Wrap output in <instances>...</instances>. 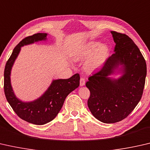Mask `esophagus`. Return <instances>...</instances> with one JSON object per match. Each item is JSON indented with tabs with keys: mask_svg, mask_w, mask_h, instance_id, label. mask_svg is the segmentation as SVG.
<instances>
[{
	"mask_svg": "<svg viewBox=\"0 0 150 150\" xmlns=\"http://www.w3.org/2000/svg\"><path fill=\"white\" fill-rule=\"evenodd\" d=\"M85 82H86L85 78H81L80 80V86H84L85 85Z\"/></svg>",
	"mask_w": 150,
	"mask_h": 150,
	"instance_id": "obj_1",
	"label": "esophagus"
}]
</instances>
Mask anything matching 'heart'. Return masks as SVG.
Instances as JSON below:
<instances>
[{
	"instance_id": "heart-1",
	"label": "heart",
	"mask_w": 150,
	"mask_h": 150,
	"mask_svg": "<svg viewBox=\"0 0 150 150\" xmlns=\"http://www.w3.org/2000/svg\"><path fill=\"white\" fill-rule=\"evenodd\" d=\"M99 45V42H90L84 46L81 52L82 56H88L95 52L88 62V65L91 68H97L102 65L108 53V48L107 46L102 45L98 47Z\"/></svg>"
}]
</instances>
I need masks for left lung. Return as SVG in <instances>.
<instances>
[{
	"instance_id": "1",
	"label": "left lung",
	"mask_w": 150,
	"mask_h": 150,
	"mask_svg": "<svg viewBox=\"0 0 150 150\" xmlns=\"http://www.w3.org/2000/svg\"><path fill=\"white\" fill-rule=\"evenodd\" d=\"M116 43L114 53L86 84L90 96L88 106L96 118L105 124L122 121L140 101L146 82V62L134 41L125 34L111 31ZM119 65L123 74L108 77Z\"/></svg>"
}]
</instances>
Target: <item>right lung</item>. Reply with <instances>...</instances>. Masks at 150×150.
Returning a JSON list of instances; mask_svg holds the SVG:
<instances>
[{"instance_id": "1", "label": "right lung", "mask_w": 150, "mask_h": 150, "mask_svg": "<svg viewBox=\"0 0 150 150\" xmlns=\"http://www.w3.org/2000/svg\"><path fill=\"white\" fill-rule=\"evenodd\" d=\"M46 36V33H37L23 39L14 48L7 60L4 72V90L7 101L17 116L36 125L45 124L54 119L67 96L80 85V75L76 74L68 79L53 80L45 94L33 102H23L14 95L11 84V71L21 46L45 40Z\"/></svg>"}]
</instances>
